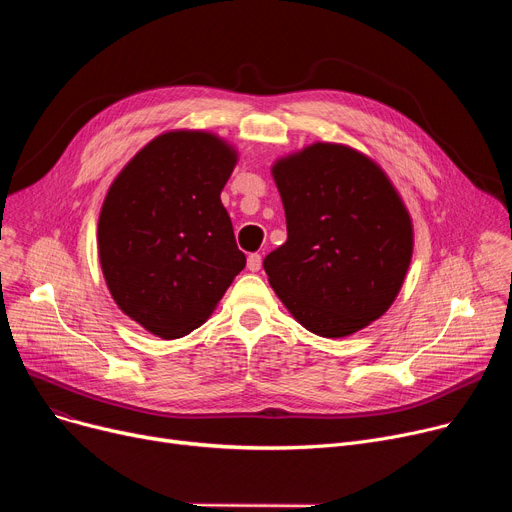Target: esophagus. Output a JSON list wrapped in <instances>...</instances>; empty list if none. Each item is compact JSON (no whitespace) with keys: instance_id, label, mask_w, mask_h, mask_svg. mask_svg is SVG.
<instances>
[{"instance_id":"34e87169","label":"esophagus","mask_w":512,"mask_h":512,"mask_svg":"<svg viewBox=\"0 0 512 512\" xmlns=\"http://www.w3.org/2000/svg\"><path fill=\"white\" fill-rule=\"evenodd\" d=\"M247 267H249V272H259L261 270V255L259 253H251L247 257Z\"/></svg>"}]
</instances>
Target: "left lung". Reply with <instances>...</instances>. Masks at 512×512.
<instances>
[{"instance_id":"8db88e82","label":"left lung","mask_w":512,"mask_h":512,"mask_svg":"<svg viewBox=\"0 0 512 512\" xmlns=\"http://www.w3.org/2000/svg\"><path fill=\"white\" fill-rule=\"evenodd\" d=\"M272 176L288 238L263 267L278 299L309 332L351 336L380 319L413 257V220L378 161L340 143L278 157Z\"/></svg>"}]
</instances>
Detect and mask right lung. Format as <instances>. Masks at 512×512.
I'll use <instances>...</instances> for the list:
<instances>
[{
  "label": "right lung",
  "instance_id": "1",
  "mask_svg": "<svg viewBox=\"0 0 512 512\" xmlns=\"http://www.w3.org/2000/svg\"><path fill=\"white\" fill-rule=\"evenodd\" d=\"M238 151L207 130H168L107 188L101 272L118 309L161 340L203 326L247 257L222 205Z\"/></svg>",
  "mask_w": 512,
  "mask_h": 512
}]
</instances>
